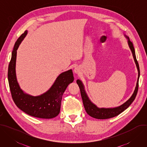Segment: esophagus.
<instances>
[{
	"instance_id": "esophagus-1",
	"label": "esophagus",
	"mask_w": 147,
	"mask_h": 147,
	"mask_svg": "<svg viewBox=\"0 0 147 147\" xmlns=\"http://www.w3.org/2000/svg\"><path fill=\"white\" fill-rule=\"evenodd\" d=\"M80 69L78 68V67H76L75 69H74V73L75 74H80Z\"/></svg>"
}]
</instances>
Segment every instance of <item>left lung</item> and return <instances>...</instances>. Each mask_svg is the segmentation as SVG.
Instances as JSON below:
<instances>
[{
  "instance_id": "obj_1",
  "label": "left lung",
  "mask_w": 147,
  "mask_h": 147,
  "mask_svg": "<svg viewBox=\"0 0 147 147\" xmlns=\"http://www.w3.org/2000/svg\"><path fill=\"white\" fill-rule=\"evenodd\" d=\"M124 36L126 37L127 39V42H128V45L129 46V48L132 52L133 58L134 60V61L136 63V65L138 70V79L137 81V84L134 90V91L133 94H132L131 96L126 101L124 102L123 104H122L121 105L116 107V108H99L97 107L95 104H94L89 99L85 88L83 84L82 81L80 80H77V83L80 88V92H81V98L82 99V102L84 107V108L86 109V112L90 116L98 119H107L109 118H112L113 117H115L119 114H120L121 112H123L124 111H125L129 107L130 105L132 103V102L134 101L135 99L137 92H138V80L140 78V68H139V65L138 63V61L136 59V53H135V50L133 46V43L130 41L129 38L127 36L125 35Z\"/></svg>"
}]
</instances>
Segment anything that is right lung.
I'll return each mask as SVG.
<instances>
[{"instance_id": "1", "label": "right lung", "mask_w": 147, "mask_h": 147, "mask_svg": "<svg viewBox=\"0 0 147 147\" xmlns=\"http://www.w3.org/2000/svg\"><path fill=\"white\" fill-rule=\"evenodd\" d=\"M27 32L26 30L16 42L9 63L7 76L11 96L16 106L26 113L41 119H52L60 113L63 94L74 81L73 71L70 69L61 73L49 90L42 94L34 96L25 93L17 80L16 63L17 50Z\"/></svg>"}]
</instances>
